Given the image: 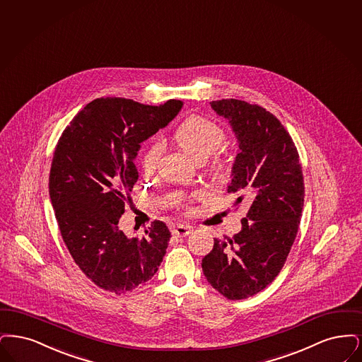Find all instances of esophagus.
<instances>
[{
    "label": "esophagus",
    "mask_w": 362,
    "mask_h": 362,
    "mask_svg": "<svg viewBox=\"0 0 362 362\" xmlns=\"http://www.w3.org/2000/svg\"><path fill=\"white\" fill-rule=\"evenodd\" d=\"M192 227L190 226H185V224H177V226H174L173 230H172V233H173V235L175 236H187L192 233Z\"/></svg>",
    "instance_id": "34e87169"
}]
</instances>
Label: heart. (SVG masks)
<instances>
[{"label":"heart","mask_w":362,"mask_h":362,"mask_svg":"<svg viewBox=\"0 0 362 362\" xmlns=\"http://www.w3.org/2000/svg\"><path fill=\"white\" fill-rule=\"evenodd\" d=\"M224 139V129L216 122L197 115L184 120L174 132V141L177 146L197 162H203L206 158L211 157L221 147ZM159 153L160 144H154L148 148L143 158L144 172L154 170ZM212 166L216 172H221L224 162L221 159H215Z\"/></svg>","instance_id":"heart-1"}]
</instances>
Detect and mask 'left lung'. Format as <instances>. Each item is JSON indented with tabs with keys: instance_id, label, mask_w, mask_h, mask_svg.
Returning <instances> with one entry per match:
<instances>
[{
	"instance_id": "8db88e82",
	"label": "left lung",
	"mask_w": 362,
	"mask_h": 362,
	"mask_svg": "<svg viewBox=\"0 0 362 362\" xmlns=\"http://www.w3.org/2000/svg\"><path fill=\"white\" fill-rule=\"evenodd\" d=\"M228 120L238 139L228 192L249 209L231 239H214L202 267L224 298L246 299L261 292L283 269L299 230L304 181L299 153L280 120L242 100L209 103Z\"/></svg>"
}]
</instances>
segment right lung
I'll return each instance as SVG.
<instances>
[{
  "label": "right lung",
  "instance_id": "1",
  "mask_svg": "<svg viewBox=\"0 0 362 362\" xmlns=\"http://www.w3.org/2000/svg\"><path fill=\"white\" fill-rule=\"evenodd\" d=\"M169 100L151 107L122 97L95 98L79 110L55 147L48 192L64 245L98 288L122 295L157 273L170 240L163 221L146 236L119 227L128 192L139 178L134 163L141 141L168 126L182 108Z\"/></svg>",
  "mask_w": 362,
  "mask_h": 362
}]
</instances>
